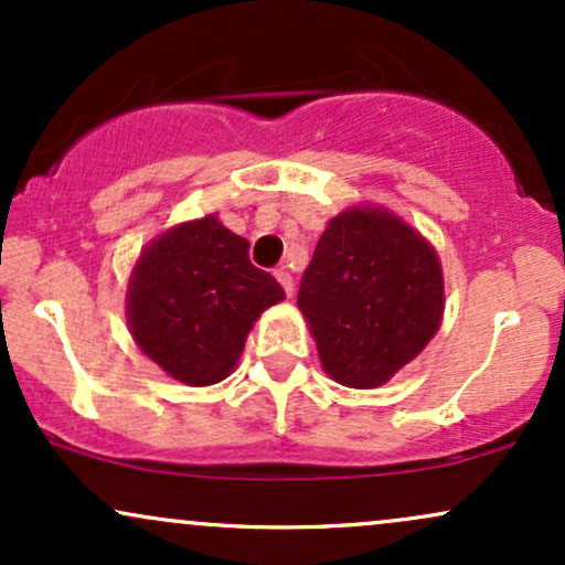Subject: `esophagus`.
I'll return each instance as SVG.
<instances>
[{"instance_id": "esophagus-1", "label": "esophagus", "mask_w": 565, "mask_h": 565, "mask_svg": "<svg viewBox=\"0 0 565 565\" xmlns=\"http://www.w3.org/2000/svg\"><path fill=\"white\" fill-rule=\"evenodd\" d=\"M274 276L278 278V284H281V287H284V291H287V295L291 297V291H295V281H291L289 270H287V268H278Z\"/></svg>"}]
</instances>
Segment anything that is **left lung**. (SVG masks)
Instances as JSON below:
<instances>
[{"label":"left lung","instance_id":"obj_1","mask_svg":"<svg viewBox=\"0 0 565 565\" xmlns=\"http://www.w3.org/2000/svg\"><path fill=\"white\" fill-rule=\"evenodd\" d=\"M438 252L385 206L355 204L329 220L297 295L323 372L372 391L412 364L444 319Z\"/></svg>","mask_w":565,"mask_h":565}]
</instances>
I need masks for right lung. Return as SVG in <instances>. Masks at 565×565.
Segmentation results:
<instances>
[{"label": "right lung", "instance_id": "obj_1", "mask_svg": "<svg viewBox=\"0 0 565 565\" xmlns=\"http://www.w3.org/2000/svg\"><path fill=\"white\" fill-rule=\"evenodd\" d=\"M281 284L249 263V242L217 215L174 225L142 246L127 281V327L161 372L191 387L225 380Z\"/></svg>", "mask_w": 565, "mask_h": 565}]
</instances>
